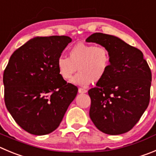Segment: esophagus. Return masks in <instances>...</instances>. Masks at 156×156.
<instances>
[{"instance_id":"obj_1","label":"esophagus","mask_w":156,"mask_h":156,"mask_svg":"<svg viewBox=\"0 0 156 156\" xmlns=\"http://www.w3.org/2000/svg\"><path fill=\"white\" fill-rule=\"evenodd\" d=\"M78 92H79V93H86L87 90L85 89V88H78Z\"/></svg>"}]
</instances>
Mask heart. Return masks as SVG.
I'll list each match as a JSON object with an SVG mask.
<instances>
[{
    "mask_svg": "<svg viewBox=\"0 0 156 156\" xmlns=\"http://www.w3.org/2000/svg\"><path fill=\"white\" fill-rule=\"evenodd\" d=\"M56 65L60 76L66 81L72 78L78 68L79 72L72 82L87 86L105 77L111 65V54L102 45L78 43L69 49L68 58L61 56L58 58Z\"/></svg>",
    "mask_w": 156,
    "mask_h": 156,
    "instance_id": "obj_1",
    "label": "heart"
}]
</instances>
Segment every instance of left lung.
Returning a JSON list of instances; mask_svg holds the SVG:
<instances>
[{"label":"left lung","instance_id":"8db88e82","mask_svg":"<svg viewBox=\"0 0 156 156\" xmlns=\"http://www.w3.org/2000/svg\"><path fill=\"white\" fill-rule=\"evenodd\" d=\"M86 41L105 46L111 54L107 75L88 90L90 118L104 133H126L136 125L149 104L150 68L140 50L119 37L94 33Z\"/></svg>","mask_w":156,"mask_h":156}]
</instances>
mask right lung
<instances>
[{"mask_svg":"<svg viewBox=\"0 0 156 156\" xmlns=\"http://www.w3.org/2000/svg\"><path fill=\"white\" fill-rule=\"evenodd\" d=\"M71 41L68 36L36 37L17 48L3 75L4 102L17 124L44 135L59 126L78 88L58 73L56 62Z\"/></svg>","mask_w":156,"mask_h":156,"instance_id":"right-lung-1","label":"right lung"}]
</instances>
